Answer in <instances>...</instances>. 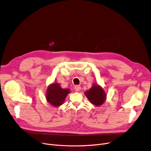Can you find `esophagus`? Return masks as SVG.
Wrapping results in <instances>:
<instances>
[{"label": "esophagus", "mask_w": 151, "mask_h": 151, "mask_svg": "<svg viewBox=\"0 0 151 151\" xmlns=\"http://www.w3.org/2000/svg\"><path fill=\"white\" fill-rule=\"evenodd\" d=\"M81 87L80 86L77 85V86H76L74 87V89H75V90H76V92H79V90H81Z\"/></svg>", "instance_id": "esophagus-1"}]
</instances>
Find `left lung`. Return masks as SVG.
<instances>
[{
	"label": "left lung",
	"mask_w": 151,
	"mask_h": 151,
	"mask_svg": "<svg viewBox=\"0 0 151 151\" xmlns=\"http://www.w3.org/2000/svg\"><path fill=\"white\" fill-rule=\"evenodd\" d=\"M85 93L90 103L95 106H100L103 104L106 99V94L104 89L99 86L93 85Z\"/></svg>",
	"instance_id": "left-lung-1"
}]
</instances>
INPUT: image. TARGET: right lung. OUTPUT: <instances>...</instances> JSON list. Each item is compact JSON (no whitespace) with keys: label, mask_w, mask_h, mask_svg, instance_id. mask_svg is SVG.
I'll return each instance as SVG.
<instances>
[{"label":"right lung","mask_w":151,"mask_h":151,"mask_svg":"<svg viewBox=\"0 0 151 151\" xmlns=\"http://www.w3.org/2000/svg\"><path fill=\"white\" fill-rule=\"evenodd\" d=\"M69 89H63L58 83H53L48 87L46 91V100L49 104L59 106L64 104L65 98L69 93Z\"/></svg>","instance_id":"right-lung-1"}]
</instances>
